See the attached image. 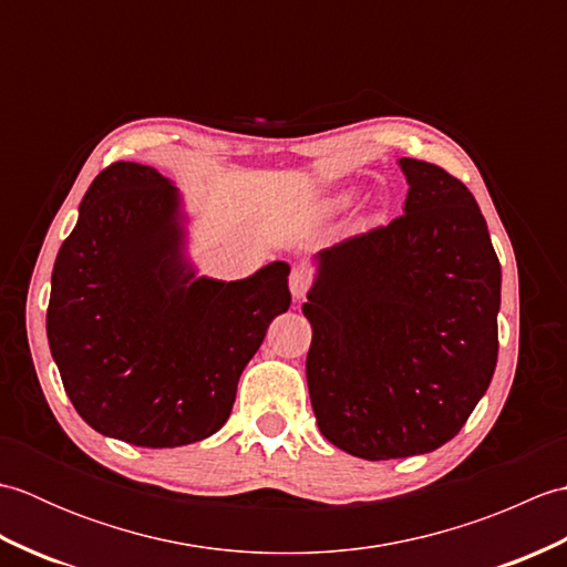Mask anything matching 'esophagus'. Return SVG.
<instances>
[{
  "instance_id": "esophagus-1",
  "label": "esophagus",
  "mask_w": 567,
  "mask_h": 567,
  "mask_svg": "<svg viewBox=\"0 0 567 567\" xmlns=\"http://www.w3.org/2000/svg\"><path fill=\"white\" fill-rule=\"evenodd\" d=\"M311 285H315V270L307 268V265H299V268L292 270L290 275V290L297 299L307 297V292L311 290Z\"/></svg>"
}]
</instances>
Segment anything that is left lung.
<instances>
[{"mask_svg": "<svg viewBox=\"0 0 567 567\" xmlns=\"http://www.w3.org/2000/svg\"><path fill=\"white\" fill-rule=\"evenodd\" d=\"M404 214L321 252L302 307L319 431L390 461L463 429L497 365L502 268L485 216L443 167L400 158Z\"/></svg>", "mask_w": 567, "mask_h": 567, "instance_id": "obj_1", "label": "left lung"}]
</instances>
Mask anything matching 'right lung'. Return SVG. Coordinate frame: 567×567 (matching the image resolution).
I'll return each mask as SVG.
<instances>
[{
    "mask_svg": "<svg viewBox=\"0 0 567 567\" xmlns=\"http://www.w3.org/2000/svg\"><path fill=\"white\" fill-rule=\"evenodd\" d=\"M177 195L151 165L94 177L58 250L45 331L87 424L146 449L212 436L270 321L290 309V265L238 282L192 279L179 260Z\"/></svg>",
    "mask_w": 567,
    "mask_h": 567,
    "instance_id": "add662e5",
    "label": "right lung"
}]
</instances>
